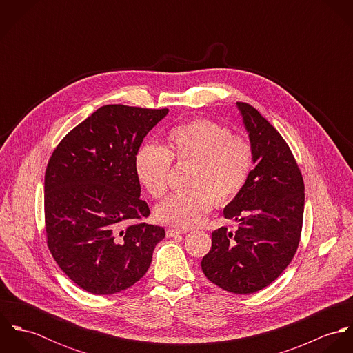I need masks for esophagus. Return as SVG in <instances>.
<instances>
[{
  "mask_svg": "<svg viewBox=\"0 0 353 353\" xmlns=\"http://www.w3.org/2000/svg\"><path fill=\"white\" fill-rule=\"evenodd\" d=\"M188 231L186 230H174V228H168L167 231H165V235H167V238H172V236H175V235H182V234H186Z\"/></svg>",
  "mask_w": 353,
  "mask_h": 353,
  "instance_id": "esophagus-1",
  "label": "esophagus"
}]
</instances>
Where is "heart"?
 Returning a JSON list of instances; mask_svg holds the SVG:
<instances>
[{
    "mask_svg": "<svg viewBox=\"0 0 353 353\" xmlns=\"http://www.w3.org/2000/svg\"><path fill=\"white\" fill-rule=\"evenodd\" d=\"M254 153L250 141L210 119H194L171 129L165 147L144 144L136 152L134 172L153 199L168 189L171 161L190 168L188 192L174 193L154 209L156 220L189 230L201 224L213 206L228 205L246 188Z\"/></svg>",
    "mask_w": 353,
    "mask_h": 353,
    "instance_id": "1",
    "label": "heart"
}]
</instances>
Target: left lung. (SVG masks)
<instances>
[{
    "mask_svg": "<svg viewBox=\"0 0 353 353\" xmlns=\"http://www.w3.org/2000/svg\"><path fill=\"white\" fill-rule=\"evenodd\" d=\"M236 105L249 133L254 170L243 192L223 212L239 223L238 230L232 234L221 227L212 232L201 268L224 291L248 295L274 281L298 250L304 183L281 134L250 104Z\"/></svg>",
    "mask_w": 353,
    "mask_h": 353,
    "instance_id": "8db88e82",
    "label": "left lung"
}]
</instances>
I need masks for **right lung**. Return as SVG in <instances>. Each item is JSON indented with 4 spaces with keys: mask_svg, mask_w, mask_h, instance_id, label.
<instances>
[{
    "mask_svg": "<svg viewBox=\"0 0 353 353\" xmlns=\"http://www.w3.org/2000/svg\"><path fill=\"white\" fill-rule=\"evenodd\" d=\"M168 108L107 104L70 130L45 174L48 246L80 288L112 295L148 270L163 227L143 223L151 210L140 199L134 156Z\"/></svg>",
    "mask_w": 353,
    "mask_h": 353,
    "instance_id": "1",
    "label": "right lung"
}]
</instances>
